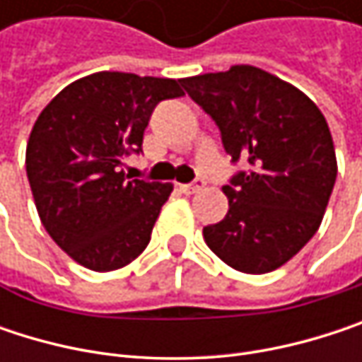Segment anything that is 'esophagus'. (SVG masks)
<instances>
[{"label":"esophagus","instance_id":"obj_1","mask_svg":"<svg viewBox=\"0 0 362 362\" xmlns=\"http://www.w3.org/2000/svg\"><path fill=\"white\" fill-rule=\"evenodd\" d=\"M203 188V180H194L192 184H180V190L184 194H194Z\"/></svg>","mask_w":362,"mask_h":362}]
</instances>
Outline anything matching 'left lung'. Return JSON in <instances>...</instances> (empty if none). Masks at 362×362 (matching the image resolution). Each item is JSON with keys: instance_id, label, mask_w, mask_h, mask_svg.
I'll return each instance as SVG.
<instances>
[{"instance_id": "1", "label": "left lung", "mask_w": 362, "mask_h": 362, "mask_svg": "<svg viewBox=\"0 0 362 362\" xmlns=\"http://www.w3.org/2000/svg\"><path fill=\"white\" fill-rule=\"evenodd\" d=\"M180 81L218 123L233 161L252 165L222 188L228 214L203 228L207 247L239 272L276 270L315 237L335 184L323 112L296 86L250 64Z\"/></svg>"}]
</instances>
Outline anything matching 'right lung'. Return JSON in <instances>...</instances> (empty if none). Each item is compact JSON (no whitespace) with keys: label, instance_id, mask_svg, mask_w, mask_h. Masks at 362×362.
Listing matches in <instances>:
<instances>
[{"label":"right lung","instance_id":"add662e5","mask_svg":"<svg viewBox=\"0 0 362 362\" xmlns=\"http://www.w3.org/2000/svg\"><path fill=\"white\" fill-rule=\"evenodd\" d=\"M184 92L176 79L100 71L69 83L39 112L27 178L54 243L77 264L110 272L146 250L172 182L132 180L153 109Z\"/></svg>","mask_w":362,"mask_h":362}]
</instances>
